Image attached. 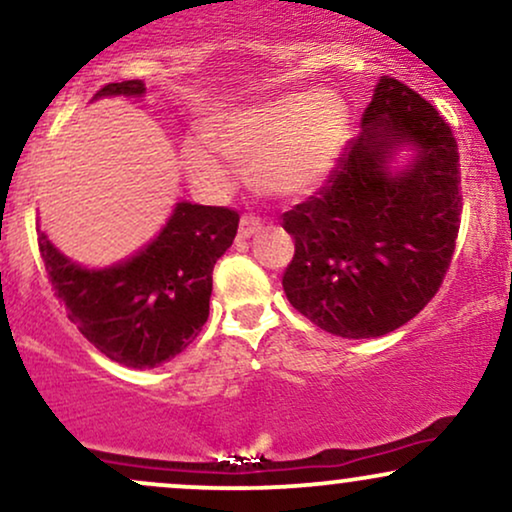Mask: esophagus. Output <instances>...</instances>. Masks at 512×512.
Listing matches in <instances>:
<instances>
[{"label":"esophagus","mask_w":512,"mask_h":512,"mask_svg":"<svg viewBox=\"0 0 512 512\" xmlns=\"http://www.w3.org/2000/svg\"><path fill=\"white\" fill-rule=\"evenodd\" d=\"M260 231H262V219L260 217H243V219H240V229H238L240 240H248Z\"/></svg>","instance_id":"esophagus-1"}]
</instances>
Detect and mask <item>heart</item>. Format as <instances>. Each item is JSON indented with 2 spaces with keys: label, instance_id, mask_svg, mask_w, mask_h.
Listing matches in <instances>:
<instances>
[{
  "label": "heart",
  "instance_id": "1",
  "mask_svg": "<svg viewBox=\"0 0 512 512\" xmlns=\"http://www.w3.org/2000/svg\"><path fill=\"white\" fill-rule=\"evenodd\" d=\"M350 112L331 90L288 95L262 107L240 109L214 126L212 138L195 131L183 145L188 174L202 188L221 190L233 181L229 159L250 164L262 193L295 200L324 183L348 135Z\"/></svg>",
  "mask_w": 512,
  "mask_h": 512
}]
</instances>
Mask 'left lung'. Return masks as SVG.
<instances>
[{
	"label": "left lung",
	"mask_w": 512,
	"mask_h": 512,
	"mask_svg": "<svg viewBox=\"0 0 512 512\" xmlns=\"http://www.w3.org/2000/svg\"><path fill=\"white\" fill-rule=\"evenodd\" d=\"M360 126L326 186L283 214V293L341 338L391 334L434 298L463 212L458 143L432 104L381 76Z\"/></svg>",
	"instance_id": "8db88e82"
}]
</instances>
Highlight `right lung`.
Returning <instances> with one entry per match:
<instances>
[{
	"label": "right lung",
	"instance_id": "obj_1",
	"mask_svg": "<svg viewBox=\"0 0 512 512\" xmlns=\"http://www.w3.org/2000/svg\"><path fill=\"white\" fill-rule=\"evenodd\" d=\"M143 80L109 83L92 97H145ZM238 214L176 202L150 243L109 267H83L38 229L54 293L78 331L109 360L152 369L174 360L209 317L214 264L231 248Z\"/></svg>",
	"mask_w": 512,
	"mask_h": 512
}]
</instances>
